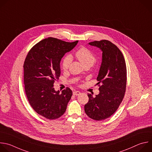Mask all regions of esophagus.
<instances>
[{
  "label": "esophagus",
  "instance_id": "obj_1",
  "mask_svg": "<svg viewBox=\"0 0 152 152\" xmlns=\"http://www.w3.org/2000/svg\"><path fill=\"white\" fill-rule=\"evenodd\" d=\"M80 94H81V92L80 91H74L73 92V95L75 96H78V95H80Z\"/></svg>",
  "mask_w": 152,
  "mask_h": 152
}]
</instances>
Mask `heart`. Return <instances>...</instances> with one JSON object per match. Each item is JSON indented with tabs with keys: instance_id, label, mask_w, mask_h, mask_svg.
I'll list each match as a JSON object with an SVG mask.
<instances>
[{
	"instance_id": "heart-1",
	"label": "heart",
	"mask_w": 152,
	"mask_h": 152,
	"mask_svg": "<svg viewBox=\"0 0 152 152\" xmlns=\"http://www.w3.org/2000/svg\"><path fill=\"white\" fill-rule=\"evenodd\" d=\"M75 57L85 66H92L96 61V56L94 53L88 48L83 47L75 53ZM71 63V56L70 55L66 56L62 63V68L64 71H66Z\"/></svg>"
}]
</instances>
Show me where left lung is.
<instances>
[{"instance_id": "8db88e82", "label": "left lung", "mask_w": 152, "mask_h": 152, "mask_svg": "<svg viewBox=\"0 0 152 152\" xmlns=\"http://www.w3.org/2000/svg\"><path fill=\"white\" fill-rule=\"evenodd\" d=\"M102 51V60L97 77L99 94L94 97L88 94L84 105L86 114L95 120L108 118L118 109L125 96L127 71L124 55L118 48L108 40L88 43Z\"/></svg>"}]
</instances>
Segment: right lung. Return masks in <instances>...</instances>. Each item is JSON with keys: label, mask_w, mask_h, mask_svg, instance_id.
Segmentation results:
<instances>
[{"label": "right lung", "mask_w": 152, "mask_h": 152, "mask_svg": "<svg viewBox=\"0 0 152 152\" xmlns=\"http://www.w3.org/2000/svg\"><path fill=\"white\" fill-rule=\"evenodd\" d=\"M78 42L45 38L30 50L24 60V84L28 101L38 114L47 119L61 117L72 95L69 87L60 93L53 86L60 75V60Z\"/></svg>", "instance_id": "add662e5"}]
</instances>
